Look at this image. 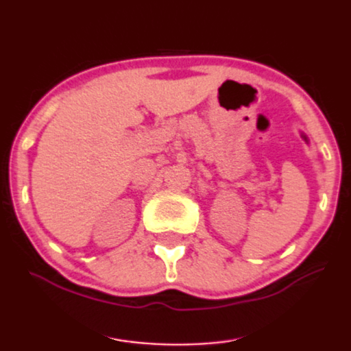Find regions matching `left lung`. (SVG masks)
Segmentation results:
<instances>
[{
  "label": "left lung",
  "instance_id": "8db88e82",
  "mask_svg": "<svg viewBox=\"0 0 351 351\" xmlns=\"http://www.w3.org/2000/svg\"><path fill=\"white\" fill-rule=\"evenodd\" d=\"M300 136H302V138H304V141H305V143H308V138H307V136H305V135H304V133H302V135H300Z\"/></svg>",
  "mask_w": 351,
  "mask_h": 351
}]
</instances>
